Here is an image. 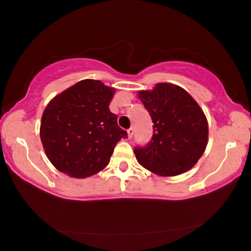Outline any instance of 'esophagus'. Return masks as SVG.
I'll use <instances>...</instances> for the list:
<instances>
[{
  "instance_id": "34e87169",
  "label": "esophagus",
  "mask_w": 251,
  "mask_h": 251,
  "mask_svg": "<svg viewBox=\"0 0 251 251\" xmlns=\"http://www.w3.org/2000/svg\"><path fill=\"white\" fill-rule=\"evenodd\" d=\"M127 134H128V139H130L131 137H133V134H134V128H130L127 129Z\"/></svg>"
}]
</instances>
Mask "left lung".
<instances>
[{"label": "left lung", "instance_id": "8db88e82", "mask_svg": "<svg viewBox=\"0 0 251 251\" xmlns=\"http://www.w3.org/2000/svg\"><path fill=\"white\" fill-rule=\"evenodd\" d=\"M154 123V134L145 147H135L136 159L159 176L189 171L208 143V123L201 106L180 86L158 83L152 91L138 92Z\"/></svg>", "mask_w": 251, "mask_h": 251}]
</instances>
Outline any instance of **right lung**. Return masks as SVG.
<instances>
[{
    "mask_svg": "<svg viewBox=\"0 0 251 251\" xmlns=\"http://www.w3.org/2000/svg\"><path fill=\"white\" fill-rule=\"evenodd\" d=\"M115 88L83 79L50 101L40 136L45 154L59 172L85 178L107 166L116 144L127 137L109 110Z\"/></svg>",
    "mask_w": 251,
    "mask_h": 251,
    "instance_id": "obj_1",
    "label": "right lung"
}]
</instances>
